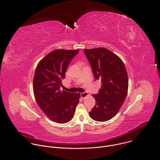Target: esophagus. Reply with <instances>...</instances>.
I'll return each instance as SVG.
<instances>
[{"instance_id":"esophagus-1","label":"esophagus","mask_w":160,"mask_h":160,"mask_svg":"<svg viewBox=\"0 0 160 160\" xmlns=\"http://www.w3.org/2000/svg\"><path fill=\"white\" fill-rule=\"evenodd\" d=\"M88 93L87 92H83V93H80V96H81V97L82 98H85L87 96H88Z\"/></svg>"}]
</instances>
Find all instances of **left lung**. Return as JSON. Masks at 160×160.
Here are the masks:
<instances>
[{
    "label": "left lung",
    "instance_id": "obj_1",
    "mask_svg": "<svg viewBox=\"0 0 160 160\" xmlns=\"http://www.w3.org/2000/svg\"><path fill=\"white\" fill-rule=\"evenodd\" d=\"M83 51L94 78L102 83L98 93L92 95L95 105L89 115L96 121H109L116 115L127 96L128 77L125 65L118 55L106 48L85 49Z\"/></svg>",
    "mask_w": 160,
    "mask_h": 160
}]
</instances>
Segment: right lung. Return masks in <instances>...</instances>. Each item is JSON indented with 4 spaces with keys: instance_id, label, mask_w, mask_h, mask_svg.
I'll return each instance as SVG.
<instances>
[{
    "instance_id": "1",
    "label": "right lung",
    "mask_w": 160,
    "mask_h": 160,
    "mask_svg": "<svg viewBox=\"0 0 160 160\" xmlns=\"http://www.w3.org/2000/svg\"><path fill=\"white\" fill-rule=\"evenodd\" d=\"M77 50L56 49L38 64L33 79V92L39 107L49 119L59 124L70 121L79 102L80 93L61 91L62 81Z\"/></svg>"
}]
</instances>
